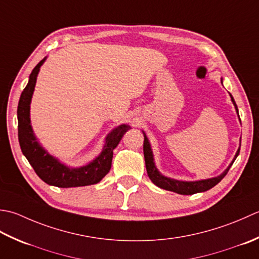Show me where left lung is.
Wrapping results in <instances>:
<instances>
[{
	"label": "left lung",
	"mask_w": 259,
	"mask_h": 259,
	"mask_svg": "<svg viewBox=\"0 0 259 259\" xmlns=\"http://www.w3.org/2000/svg\"><path fill=\"white\" fill-rule=\"evenodd\" d=\"M231 100H233V103L236 107L237 113H238V108H237V105L235 103V100L233 98V96L230 95ZM144 134V145H143V151H144V159H145V166H146V171H147V176L151 179V181L155 184V186L160 187L164 190H167V191H173V192H177L179 194H194V193H198V192H203V191H207V190L213 188L215 184H218L223 179L225 178V176L227 173H228L230 166L233 165V163L235 162L236 157L238 156L239 154V151H240V147L239 150L237 151L236 155H235V159L234 161L231 162V164L228 166V168L221 174L219 177H215L212 179H207V180H201V181H194V182H184V181H178V180H173V179H168L163 177L162 174H160V172L157 171V168L154 165V162H153V154H152V150H151V146L149 143V140H147V137Z\"/></svg>",
	"instance_id": "1"
}]
</instances>
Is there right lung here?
Returning a JSON list of instances; mask_svg holds the SVG:
<instances>
[{"label": "right lung", "mask_w": 259, "mask_h": 259, "mask_svg": "<svg viewBox=\"0 0 259 259\" xmlns=\"http://www.w3.org/2000/svg\"><path fill=\"white\" fill-rule=\"evenodd\" d=\"M45 59L34 67L29 82L23 89L18 105V136L23 155L29 161L38 177L50 186L58 188H75L98 183L109 172L112 166L113 151L123 135L130 130L127 125H120L106 137V144L98 157L86 166L69 168L50 156L35 141L30 125V103L34 91L36 76Z\"/></svg>", "instance_id": "1"}]
</instances>
